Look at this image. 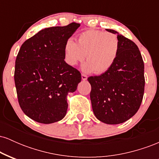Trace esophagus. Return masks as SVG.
<instances>
[{"mask_svg":"<svg viewBox=\"0 0 159 159\" xmlns=\"http://www.w3.org/2000/svg\"><path fill=\"white\" fill-rule=\"evenodd\" d=\"M81 78H82V80H83V81H86V80L87 79V76L84 74H82L81 75Z\"/></svg>","mask_w":159,"mask_h":159,"instance_id":"34e87169","label":"esophagus"}]
</instances>
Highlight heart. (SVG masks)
Instances as JSON below:
<instances>
[{
  "label": "heart",
  "instance_id": "1",
  "mask_svg": "<svg viewBox=\"0 0 159 159\" xmlns=\"http://www.w3.org/2000/svg\"><path fill=\"white\" fill-rule=\"evenodd\" d=\"M120 43L117 36L99 30H85L78 36V43L69 39L64 45L65 61L71 66L84 60L85 72L103 74L114 66L119 55Z\"/></svg>",
  "mask_w": 159,
  "mask_h": 159
}]
</instances>
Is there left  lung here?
Here are the masks:
<instances>
[{
  "mask_svg": "<svg viewBox=\"0 0 159 159\" xmlns=\"http://www.w3.org/2000/svg\"><path fill=\"white\" fill-rule=\"evenodd\" d=\"M120 43L119 55L111 68L87 78L91 85L93 113L104 123L116 125L132 117L140 106L144 93V64L138 47L114 30Z\"/></svg>",
  "mask_w": 159,
  "mask_h": 159,
  "instance_id": "8db88e82",
  "label": "left lung"
}]
</instances>
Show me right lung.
Masks as SVG:
<instances>
[{
  "mask_svg": "<svg viewBox=\"0 0 159 159\" xmlns=\"http://www.w3.org/2000/svg\"><path fill=\"white\" fill-rule=\"evenodd\" d=\"M80 27L41 30L21 46L16 60L14 79L20 107L30 119L40 123L60 121L66 114L67 95L81 81L78 70L64 61V45Z\"/></svg>",
  "mask_w": 159,
  "mask_h": 159,
  "instance_id": "1",
  "label": "right lung"
}]
</instances>
